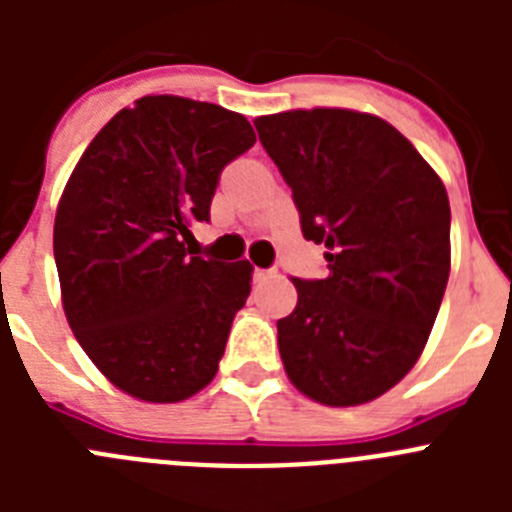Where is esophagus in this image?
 <instances>
[{
	"label": "esophagus",
	"mask_w": 512,
	"mask_h": 512,
	"mask_svg": "<svg viewBox=\"0 0 512 512\" xmlns=\"http://www.w3.org/2000/svg\"><path fill=\"white\" fill-rule=\"evenodd\" d=\"M271 277H274V271L271 269H259V266L253 269V282H266V279Z\"/></svg>",
	"instance_id": "34e87169"
}]
</instances>
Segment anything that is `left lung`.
Masks as SVG:
<instances>
[{"label": "left lung", "instance_id": "8db88e82", "mask_svg": "<svg viewBox=\"0 0 512 512\" xmlns=\"http://www.w3.org/2000/svg\"><path fill=\"white\" fill-rule=\"evenodd\" d=\"M292 189L302 235L325 243L328 277L292 279L277 323L297 390L330 408L361 405L413 369L451 269L446 187L400 130L354 110L256 117Z\"/></svg>", "mask_w": 512, "mask_h": 512}]
</instances>
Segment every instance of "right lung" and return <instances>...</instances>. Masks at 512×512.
<instances>
[{"label":"right lung","instance_id":"add662e5","mask_svg":"<svg viewBox=\"0 0 512 512\" xmlns=\"http://www.w3.org/2000/svg\"><path fill=\"white\" fill-rule=\"evenodd\" d=\"M253 143L251 122L220 104L143 97L99 130L63 189V310L94 366L138 400H187L215 377L251 264L184 243L210 223L220 174Z\"/></svg>","mask_w":512,"mask_h":512}]
</instances>
